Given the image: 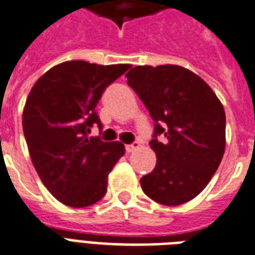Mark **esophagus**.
Segmentation results:
<instances>
[{
  "instance_id": "1",
  "label": "esophagus",
  "mask_w": 255,
  "mask_h": 255,
  "mask_svg": "<svg viewBox=\"0 0 255 255\" xmlns=\"http://www.w3.org/2000/svg\"><path fill=\"white\" fill-rule=\"evenodd\" d=\"M139 147H141V143H139V142H134L131 145H126V151H128V153H133V151H135V150L139 149Z\"/></svg>"
}]
</instances>
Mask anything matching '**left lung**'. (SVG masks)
I'll list each match as a JSON object with an SVG mask.
<instances>
[{"label":"left lung","mask_w":255,"mask_h":255,"mask_svg":"<svg viewBox=\"0 0 255 255\" xmlns=\"http://www.w3.org/2000/svg\"><path fill=\"white\" fill-rule=\"evenodd\" d=\"M126 78L155 121L150 147L157 163L141 178L142 190L165 206L182 205L206 187L222 161L224 106L201 77L178 65L135 66Z\"/></svg>","instance_id":"8db88e82"}]
</instances>
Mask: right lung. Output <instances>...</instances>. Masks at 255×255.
Listing matches in <instances>:
<instances>
[{
    "mask_svg": "<svg viewBox=\"0 0 255 255\" xmlns=\"http://www.w3.org/2000/svg\"><path fill=\"white\" fill-rule=\"evenodd\" d=\"M130 65L66 61L49 69L31 88L22 128L35 171L66 206L86 208L108 190V175L125 154L121 142L89 137L101 121L96 106L112 82Z\"/></svg>",
    "mask_w": 255,
    "mask_h": 255,
    "instance_id": "obj_1",
    "label": "right lung"
}]
</instances>
